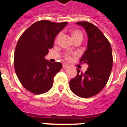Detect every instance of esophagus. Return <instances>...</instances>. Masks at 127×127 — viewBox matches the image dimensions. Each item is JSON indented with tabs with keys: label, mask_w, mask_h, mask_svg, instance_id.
<instances>
[{
	"label": "esophagus",
	"mask_w": 127,
	"mask_h": 127,
	"mask_svg": "<svg viewBox=\"0 0 127 127\" xmlns=\"http://www.w3.org/2000/svg\"><path fill=\"white\" fill-rule=\"evenodd\" d=\"M63 68L64 69H67V68H69V66L67 65L63 64Z\"/></svg>",
	"instance_id": "obj_1"
}]
</instances>
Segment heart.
Wrapping results in <instances>:
<instances>
[{"mask_svg":"<svg viewBox=\"0 0 127 127\" xmlns=\"http://www.w3.org/2000/svg\"><path fill=\"white\" fill-rule=\"evenodd\" d=\"M70 33H71V35L72 37V39H73L74 41L78 39H83V33H81V32L80 30H77V29H74V30H72ZM60 36V33L57 35V36H56L55 42H57V41H58ZM64 57L65 59L66 60H67V61H69V60H71V55H70V53H65L64 55Z\"/></svg>","mask_w":127,"mask_h":127,"instance_id":"b5f03b06","label":"heart"}]
</instances>
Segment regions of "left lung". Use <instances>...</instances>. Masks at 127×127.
<instances>
[{"instance_id": "obj_1", "label": "left lung", "mask_w": 127, "mask_h": 127, "mask_svg": "<svg viewBox=\"0 0 127 127\" xmlns=\"http://www.w3.org/2000/svg\"><path fill=\"white\" fill-rule=\"evenodd\" d=\"M85 28L88 41L87 50L80 59L88 68L85 72L77 69V75L69 82L70 90L78 97L89 98L104 88L113 67V54L109 42L100 29L88 22H76Z\"/></svg>"}]
</instances>
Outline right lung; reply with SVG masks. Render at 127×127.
Masks as SVG:
<instances>
[{"label": "right lung", "mask_w": 127, "mask_h": 127, "mask_svg": "<svg viewBox=\"0 0 127 127\" xmlns=\"http://www.w3.org/2000/svg\"><path fill=\"white\" fill-rule=\"evenodd\" d=\"M67 24L39 21L28 28L18 41L14 55L16 74L22 86L32 94L50 90L54 77L62 68L61 63H51L44 57L53 46L56 35Z\"/></svg>", "instance_id": "right-lung-1"}]
</instances>
